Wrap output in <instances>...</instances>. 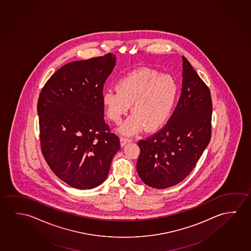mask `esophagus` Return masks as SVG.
<instances>
[{
	"label": "esophagus",
	"mask_w": 251,
	"mask_h": 251,
	"mask_svg": "<svg viewBox=\"0 0 251 251\" xmlns=\"http://www.w3.org/2000/svg\"><path fill=\"white\" fill-rule=\"evenodd\" d=\"M121 145L122 146H124L125 144H127V143H129V142H131V138H128V137H126V136H122L121 137Z\"/></svg>",
	"instance_id": "obj_1"
}]
</instances>
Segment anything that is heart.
Returning a JSON list of instances; mask_svg holds the SVG:
<instances>
[{
  "label": "heart",
  "instance_id": "b5f03b06",
  "mask_svg": "<svg viewBox=\"0 0 251 251\" xmlns=\"http://www.w3.org/2000/svg\"><path fill=\"white\" fill-rule=\"evenodd\" d=\"M177 95V82L172 75L143 68L119 79L116 90H105L102 103L109 119L116 124L122 121L131 104L132 115L124 122L121 131L132 135L143 127L153 131L166 124Z\"/></svg>",
  "mask_w": 251,
  "mask_h": 251
}]
</instances>
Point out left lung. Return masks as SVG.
Listing matches in <instances>:
<instances>
[{"label":"left lung","instance_id":"1","mask_svg":"<svg viewBox=\"0 0 251 251\" xmlns=\"http://www.w3.org/2000/svg\"><path fill=\"white\" fill-rule=\"evenodd\" d=\"M212 100L187 58L182 56L181 97L165 126L140 140L136 170L147 185L166 189L193 170L211 138Z\"/></svg>","mask_w":251,"mask_h":251}]
</instances>
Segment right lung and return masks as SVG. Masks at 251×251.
I'll list each match as a JSON object with an SVG mask.
<instances>
[{
  "mask_svg": "<svg viewBox=\"0 0 251 251\" xmlns=\"http://www.w3.org/2000/svg\"><path fill=\"white\" fill-rule=\"evenodd\" d=\"M114 54L62 66L39 96L40 143L57 177L79 189L96 188L108 176L121 148L104 121L103 84L116 65Z\"/></svg>",
  "mask_w": 251,
  "mask_h": 251,
  "instance_id": "right-lung-1",
  "label": "right lung"
}]
</instances>
